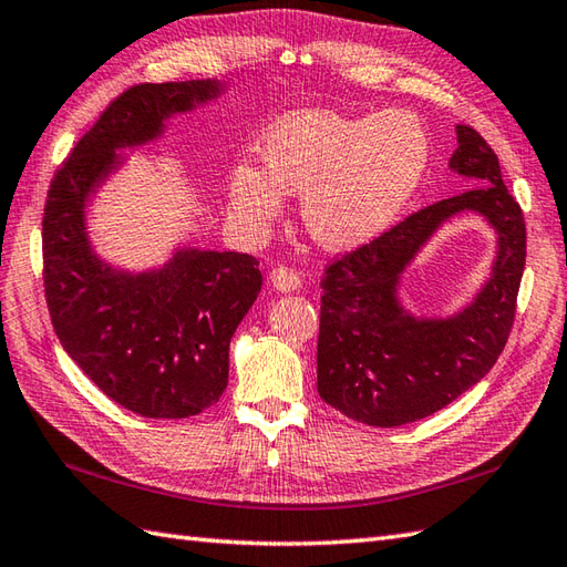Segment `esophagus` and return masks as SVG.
Segmentation results:
<instances>
[{"instance_id": "obj_1", "label": "esophagus", "mask_w": 567, "mask_h": 567, "mask_svg": "<svg viewBox=\"0 0 567 567\" xmlns=\"http://www.w3.org/2000/svg\"><path fill=\"white\" fill-rule=\"evenodd\" d=\"M269 279H271L276 291H281V293H291V291H298V288H300V276L293 269L284 267V264H279V267L271 269Z\"/></svg>"}]
</instances>
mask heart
I'll return each mask as SVG.
<instances>
[{"label": "heart", "instance_id": "heart-1", "mask_svg": "<svg viewBox=\"0 0 567 567\" xmlns=\"http://www.w3.org/2000/svg\"><path fill=\"white\" fill-rule=\"evenodd\" d=\"M261 172L230 174V204L245 220H269L279 194H303L300 216L324 247L371 240L417 192L430 141L405 111L347 118L332 111H298L261 141Z\"/></svg>", "mask_w": 567, "mask_h": 567}]
</instances>
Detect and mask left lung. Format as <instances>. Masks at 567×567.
Segmentation results:
<instances>
[{"instance_id": "obj_1", "label": "left lung", "mask_w": 567, "mask_h": 567, "mask_svg": "<svg viewBox=\"0 0 567 567\" xmlns=\"http://www.w3.org/2000/svg\"><path fill=\"white\" fill-rule=\"evenodd\" d=\"M456 135L449 165L477 186L410 213L324 269L318 393L349 420L400 426L430 417L481 381L507 344L526 261L524 213L485 137L471 125H456ZM463 209L481 212L498 230L494 276L458 317L414 319L396 300L399 274Z\"/></svg>"}]
</instances>
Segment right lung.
Here are the masks:
<instances>
[{
  "label": "right lung",
  "instance_id": "obj_1",
  "mask_svg": "<svg viewBox=\"0 0 567 567\" xmlns=\"http://www.w3.org/2000/svg\"><path fill=\"white\" fill-rule=\"evenodd\" d=\"M220 94L210 80L135 84L72 147L43 213L45 303L60 344L99 390L135 414L182 420L218 402L230 339L261 291L259 261L240 251L179 249L145 274L111 269L84 233V204L172 113Z\"/></svg>",
  "mask_w": 567,
  "mask_h": 567
}]
</instances>
